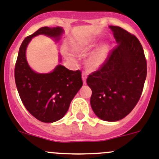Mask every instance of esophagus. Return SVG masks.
Masks as SVG:
<instances>
[{
	"label": "esophagus",
	"mask_w": 159,
	"mask_h": 159,
	"mask_svg": "<svg viewBox=\"0 0 159 159\" xmlns=\"http://www.w3.org/2000/svg\"><path fill=\"white\" fill-rule=\"evenodd\" d=\"M87 73L86 72H83L82 73V78H83V81H84V84H86V80H87Z\"/></svg>",
	"instance_id": "esophagus-1"
}]
</instances>
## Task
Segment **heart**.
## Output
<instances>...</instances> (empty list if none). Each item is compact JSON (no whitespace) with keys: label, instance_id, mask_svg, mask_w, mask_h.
<instances>
[{"label":"heart","instance_id":"b5f03b06","mask_svg":"<svg viewBox=\"0 0 159 159\" xmlns=\"http://www.w3.org/2000/svg\"><path fill=\"white\" fill-rule=\"evenodd\" d=\"M75 51H86L91 48V45L84 41H77L72 44ZM107 57V49L105 46L98 48L95 50L87 60V66L91 69H97L100 68L105 62Z\"/></svg>","mask_w":159,"mask_h":159}]
</instances>
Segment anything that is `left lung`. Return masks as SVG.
Listing matches in <instances>:
<instances>
[{
  "instance_id": "8db88e82",
  "label": "left lung",
  "mask_w": 159,
  "mask_h": 159,
  "mask_svg": "<svg viewBox=\"0 0 159 159\" xmlns=\"http://www.w3.org/2000/svg\"><path fill=\"white\" fill-rule=\"evenodd\" d=\"M117 45L103 65L87 79L94 113L106 121H116L139 102L147 77V60L139 39L117 26H110Z\"/></svg>"
}]
</instances>
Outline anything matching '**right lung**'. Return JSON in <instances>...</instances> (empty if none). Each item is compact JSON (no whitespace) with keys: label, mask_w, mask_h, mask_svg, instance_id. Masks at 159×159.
<instances>
[{"label":"right lung","mask_w":159,"mask_h":159,"mask_svg":"<svg viewBox=\"0 0 159 159\" xmlns=\"http://www.w3.org/2000/svg\"><path fill=\"white\" fill-rule=\"evenodd\" d=\"M61 27H43L23 41L15 65V81L22 102L27 111L40 121L52 123L61 119L83 85L80 70L72 71L59 65L48 74L34 72L26 60V48L33 37L46 34L59 37Z\"/></svg>","instance_id":"right-lung-1"}]
</instances>
